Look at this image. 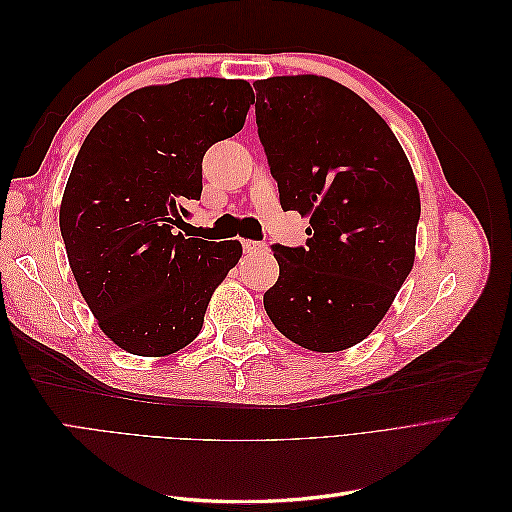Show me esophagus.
Instances as JSON below:
<instances>
[{
  "label": "esophagus",
  "mask_w": 512,
  "mask_h": 512,
  "mask_svg": "<svg viewBox=\"0 0 512 512\" xmlns=\"http://www.w3.org/2000/svg\"><path fill=\"white\" fill-rule=\"evenodd\" d=\"M243 250H245V254H256V252L265 250V245L258 241H252V239H243Z\"/></svg>",
  "instance_id": "obj_1"
}]
</instances>
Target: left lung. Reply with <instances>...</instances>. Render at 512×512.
Masks as SVG:
<instances>
[{
  "label": "left lung",
  "mask_w": 512,
  "mask_h": 512,
  "mask_svg": "<svg viewBox=\"0 0 512 512\" xmlns=\"http://www.w3.org/2000/svg\"><path fill=\"white\" fill-rule=\"evenodd\" d=\"M256 123L284 211L309 218L305 247L275 245L265 292L275 329L314 352L361 344L416 256L421 196L386 121L327 76L256 81Z\"/></svg>",
  "instance_id": "obj_1"
}]
</instances>
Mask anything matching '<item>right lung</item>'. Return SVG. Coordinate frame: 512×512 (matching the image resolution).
Returning <instances> with one entry per match:
<instances>
[{"mask_svg":"<svg viewBox=\"0 0 512 512\" xmlns=\"http://www.w3.org/2000/svg\"><path fill=\"white\" fill-rule=\"evenodd\" d=\"M254 104L241 79H181L132 91L98 119L74 160L59 228L102 333L138 356H168L203 329L239 241L175 232L203 192V156Z\"/></svg>","mask_w":512,"mask_h":512,"instance_id":"add662e5","label":"right lung"}]
</instances>
